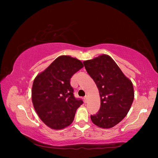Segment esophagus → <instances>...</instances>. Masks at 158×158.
Segmentation results:
<instances>
[{
    "instance_id": "1",
    "label": "esophagus",
    "mask_w": 158,
    "mask_h": 158,
    "mask_svg": "<svg viewBox=\"0 0 158 158\" xmlns=\"http://www.w3.org/2000/svg\"><path fill=\"white\" fill-rule=\"evenodd\" d=\"M84 102L86 103L87 101H88V96H87V95L85 96L84 98Z\"/></svg>"
}]
</instances>
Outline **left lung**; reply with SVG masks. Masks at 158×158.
Returning a JSON list of instances; mask_svg holds the SVG:
<instances>
[{
    "mask_svg": "<svg viewBox=\"0 0 158 158\" xmlns=\"http://www.w3.org/2000/svg\"><path fill=\"white\" fill-rule=\"evenodd\" d=\"M84 64L100 97V110L90 119L101 128L113 127L126 116L132 106L135 98L132 82L109 55L102 54Z\"/></svg>",
    "mask_w": 158,
    "mask_h": 158,
    "instance_id": "1",
    "label": "left lung"
}]
</instances>
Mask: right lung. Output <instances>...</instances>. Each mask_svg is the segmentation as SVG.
I'll list each match as a JSON object with an SVG mask.
<instances>
[{
  "instance_id": "obj_1",
  "label": "right lung",
  "mask_w": 158,
  "mask_h": 158,
  "mask_svg": "<svg viewBox=\"0 0 158 158\" xmlns=\"http://www.w3.org/2000/svg\"><path fill=\"white\" fill-rule=\"evenodd\" d=\"M84 65L69 56H60L35 78L32 102L40 118L53 130H62L73 122L83 104L73 95L70 79Z\"/></svg>"
}]
</instances>
